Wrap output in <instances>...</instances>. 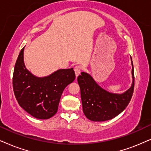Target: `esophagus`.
<instances>
[{
  "label": "esophagus",
  "instance_id": "esophagus-1",
  "mask_svg": "<svg viewBox=\"0 0 151 151\" xmlns=\"http://www.w3.org/2000/svg\"><path fill=\"white\" fill-rule=\"evenodd\" d=\"M74 72H75L76 77H77L80 74V73H81V66L80 65L75 66L74 68Z\"/></svg>",
  "mask_w": 151,
  "mask_h": 151
}]
</instances>
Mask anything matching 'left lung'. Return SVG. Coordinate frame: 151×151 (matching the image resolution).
I'll return each instance as SVG.
<instances>
[{
    "mask_svg": "<svg viewBox=\"0 0 151 151\" xmlns=\"http://www.w3.org/2000/svg\"><path fill=\"white\" fill-rule=\"evenodd\" d=\"M131 63L132 85L123 94L106 91L96 83L89 74L84 72L78 77L83 111L88 119L93 122L107 121L115 117L127 107L134 90V77L132 58Z\"/></svg>",
    "mask_w": 151,
    "mask_h": 151,
    "instance_id": "left-lung-1",
    "label": "left lung"
}]
</instances>
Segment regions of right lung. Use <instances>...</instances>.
Returning <instances> with one entry per match:
<instances>
[{
	"label": "right lung",
	"instance_id": "obj_1",
	"mask_svg": "<svg viewBox=\"0 0 151 151\" xmlns=\"http://www.w3.org/2000/svg\"><path fill=\"white\" fill-rule=\"evenodd\" d=\"M20 52L13 74V89L22 108L37 119H47L57 113L61 94L75 79L73 68L60 69L45 77H37L27 70Z\"/></svg>",
	"mask_w": 151,
	"mask_h": 151
}]
</instances>
